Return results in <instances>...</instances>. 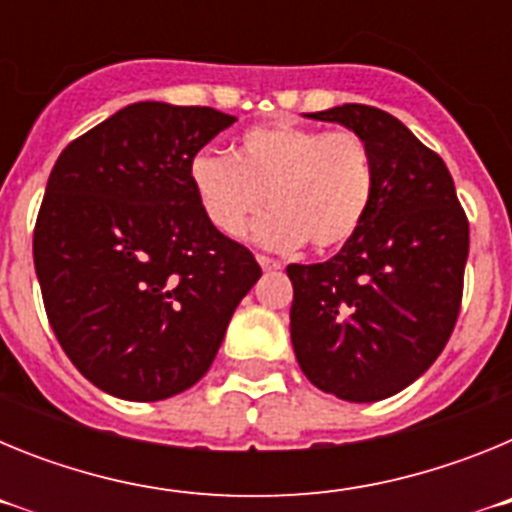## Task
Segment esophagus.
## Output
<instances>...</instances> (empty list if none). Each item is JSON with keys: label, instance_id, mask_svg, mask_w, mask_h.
Masks as SVG:
<instances>
[{"label": "esophagus", "instance_id": "esophagus-1", "mask_svg": "<svg viewBox=\"0 0 512 512\" xmlns=\"http://www.w3.org/2000/svg\"><path fill=\"white\" fill-rule=\"evenodd\" d=\"M256 261H259V266L264 271H277V269H282V261H277V259H269V256H256Z\"/></svg>", "mask_w": 512, "mask_h": 512}]
</instances>
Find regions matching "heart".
<instances>
[{
	"mask_svg": "<svg viewBox=\"0 0 512 512\" xmlns=\"http://www.w3.org/2000/svg\"><path fill=\"white\" fill-rule=\"evenodd\" d=\"M189 184L215 230L246 233L251 217L269 248L328 251L354 238L374 194L369 148L356 133L305 128L297 122L259 125L238 138L233 156L200 151L189 161Z\"/></svg>",
	"mask_w": 512,
	"mask_h": 512,
	"instance_id": "b5f03b06",
	"label": "heart"
}]
</instances>
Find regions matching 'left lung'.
Masks as SVG:
<instances>
[{
  "instance_id": "1",
  "label": "left lung",
  "mask_w": 512,
  "mask_h": 512,
  "mask_svg": "<svg viewBox=\"0 0 512 512\" xmlns=\"http://www.w3.org/2000/svg\"><path fill=\"white\" fill-rule=\"evenodd\" d=\"M359 135L374 166L364 223L323 264H289V333L302 374L348 402H377L438 359L461 305L469 223L454 179L397 117L369 104L307 115Z\"/></svg>"
}]
</instances>
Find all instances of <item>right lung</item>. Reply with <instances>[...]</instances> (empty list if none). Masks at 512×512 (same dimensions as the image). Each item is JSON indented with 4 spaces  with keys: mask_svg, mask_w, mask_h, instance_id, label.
<instances>
[{
    "mask_svg": "<svg viewBox=\"0 0 512 512\" xmlns=\"http://www.w3.org/2000/svg\"><path fill=\"white\" fill-rule=\"evenodd\" d=\"M233 115L135 102L63 148L33 235L45 312L94 387L156 402L200 382L261 266L210 225L189 161Z\"/></svg>",
    "mask_w": 512,
    "mask_h": 512,
    "instance_id": "1",
    "label": "right lung"
}]
</instances>
